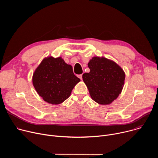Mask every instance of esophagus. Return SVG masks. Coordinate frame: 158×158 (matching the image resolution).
Masks as SVG:
<instances>
[{"instance_id":"esophagus-1","label":"esophagus","mask_w":158,"mask_h":158,"mask_svg":"<svg viewBox=\"0 0 158 158\" xmlns=\"http://www.w3.org/2000/svg\"><path fill=\"white\" fill-rule=\"evenodd\" d=\"M77 77H78L81 80L82 79V74H79V75L77 76Z\"/></svg>"}]
</instances>
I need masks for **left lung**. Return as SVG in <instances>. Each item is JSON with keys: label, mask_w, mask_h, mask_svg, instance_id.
I'll list each match as a JSON object with an SVG mask.
<instances>
[{"label": "left lung", "mask_w": 158, "mask_h": 158, "mask_svg": "<svg viewBox=\"0 0 158 158\" xmlns=\"http://www.w3.org/2000/svg\"><path fill=\"white\" fill-rule=\"evenodd\" d=\"M89 73L83 74L82 79L91 98L101 105L113 102L121 93L125 73L113 60L94 57L89 60Z\"/></svg>", "instance_id": "1"}]
</instances>
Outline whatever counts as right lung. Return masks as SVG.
Returning <instances> with one entry per match:
<instances>
[{
  "mask_svg": "<svg viewBox=\"0 0 158 158\" xmlns=\"http://www.w3.org/2000/svg\"><path fill=\"white\" fill-rule=\"evenodd\" d=\"M62 57L44 58L35 70L32 83L38 94L52 104H59L68 98L80 81Z\"/></svg>",
  "mask_w": 158,
  "mask_h": 158,
  "instance_id": "obj_1",
  "label": "right lung"
}]
</instances>
